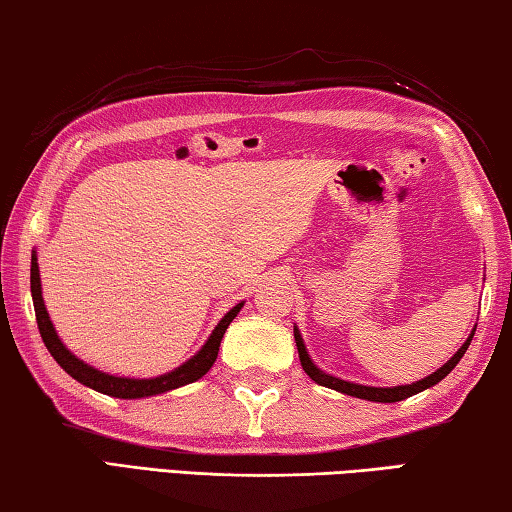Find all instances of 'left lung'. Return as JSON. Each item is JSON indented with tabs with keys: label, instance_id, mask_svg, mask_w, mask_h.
I'll return each mask as SVG.
<instances>
[{
	"label": "left lung",
	"instance_id": "1",
	"mask_svg": "<svg viewBox=\"0 0 512 512\" xmlns=\"http://www.w3.org/2000/svg\"><path fill=\"white\" fill-rule=\"evenodd\" d=\"M476 332V327H472L470 336H467L465 343L458 348V352L454 354L452 359H449L445 366H440L436 372H431L429 377L413 381V384H404V386H363V384H354V381H345L341 377H334V375H327L325 370H320L314 361H311L309 352L305 348V341H302V334L300 329L293 325V336H296V345H298V354H300V363H302V370L307 372V375L316 381V384L325 386V388H332V391H339L343 395H350V397H359V400H368V402H381V404H391V402H402L406 397H411L415 393H422L427 391V388L436 386L438 381H443L449 372L456 368V363L463 359L465 350L470 348L472 343V336Z\"/></svg>",
	"mask_w": 512,
	"mask_h": 512
}]
</instances>
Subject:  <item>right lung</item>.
Masks as SVG:
<instances>
[{
	"label": "right lung",
	"mask_w": 512,
	"mask_h": 512,
	"mask_svg": "<svg viewBox=\"0 0 512 512\" xmlns=\"http://www.w3.org/2000/svg\"><path fill=\"white\" fill-rule=\"evenodd\" d=\"M31 298H33V307H36V320H38V329L42 341H45L47 350L51 357L56 359V363L63 368L69 377H74L79 384L92 388V391L110 395V397H119V400H142V397H153V395H162L167 391H173V388L187 386L192 381L201 379L207 370L214 366L216 357H219V348H221V339L225 334V329L235 320V316L244 307V302L232 307L228 314H225L219 325L212 329L210 339L205 341V345L198 350L192 359H187L183 366L173 368L164 375L158 377H149V379H135V377H117V375H108L99 368L90 366L83 359L76 357L74 352L67 350V345L60 341V336L56 332L54 323H51L49 311L45 307V298H42V282H40V266H38V255L33 250L31 255Z\"/></svg>",
	"instance_id": "1"
}]
</instances>
